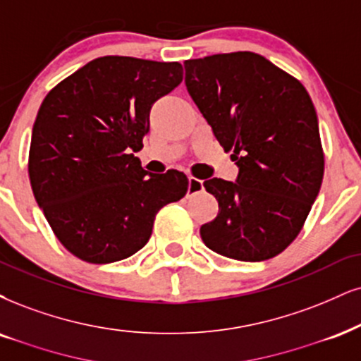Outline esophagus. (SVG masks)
<instances>
[{
  "label": "esophagus",
  "instance_id": "1",
  "mask_svg": "<svg viewBox=\"0 0 361 361\" xmlns=\"http://www.w3.org/2000/svg\"><path fill=\"white\" fill-rule=\"evenodd\" d=\"M204 190V182L201 179H195V177H189V185H188V197L202 192Z\"/></svg>",
  "mask_w": 361,
  "mask_h": 361
}]
</instances>
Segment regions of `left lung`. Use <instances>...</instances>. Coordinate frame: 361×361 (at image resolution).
Instances as JSON below:
<instances>
[{
	"label": "left lung",
	"mask_w": 361,
	"mask_h": 361,
	"mask_svg": "<svg viewBox=\"0 0 361 361\" xmlns=\"http://www.w3.org/2000/svg\"><path fill=\"white\" fill-rule=\"evenodd\" d=\"M185 87L239 169L235 182L207 179L219 204L201 226L209 249L266 261L295 241L319 192L324 157L306 88L252 51L188 60Z\"/></svg>",
	"instance_id": "1"
}]
</instances>
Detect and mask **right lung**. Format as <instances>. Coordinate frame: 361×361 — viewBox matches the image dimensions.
Listing matches in <instances>:
<instances>
[{
	"label": "right lung",
	"mask_w": 361,
	"mask_h": 361,
	"mask_svg": "<svg viewBox=\"0 0 361 361\" xmlns=\"http://www.w3.org/2000/svg\"><path fill=\"white\" fill-rule=\"evenodd\" d=\"M182 73L177 61L102 56L44 97L31 133L30 182L73 256L106 264L135 255L159 209L188 192L184 172L150 173L133 155L149 132L150 109Z\"/></svg>",
	"instance_id": "1"
}]
</instances>
